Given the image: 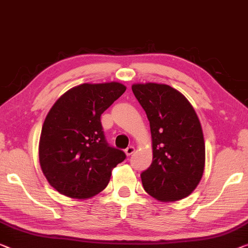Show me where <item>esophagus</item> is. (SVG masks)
<instances>
[{"label":"esophagus","instance_id":"34e87169","mask_svg":"<svg viewBox=\"0 0 248 248\" xmlns=\"http://www.w3.org/2000/svg\"><path fill=\"white\" fill-rule=\"evenodd\" d=\"M134 152H135L134 146H128V147H126V150H125V154L129 156V155H132L133 153H134Z\"/></svg>","mask_w":248,"mask_h":248}]
</instances>
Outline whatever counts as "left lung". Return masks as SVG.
<instances>
[{"instance_id": "8db88e82", "label": "left lung", "mask_w": 248, "mask_h": 248, "mask_svg": "<svg viewBox=\"0 0 248 248\" xmlns=\"http://www.w3.org/2000/svg\"><path fill=\"white\" fill-rule=\"evenodd\" d=\"M150 121L153 162L140 174L144 189L161 202L188 196L203 176L205 143L195 109L166 84H133Z\"/></svg>"}]
</instances>
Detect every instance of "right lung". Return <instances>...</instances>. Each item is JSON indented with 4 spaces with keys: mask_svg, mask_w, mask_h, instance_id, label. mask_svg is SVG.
Segmentation results:
<instances>
[{
    "mask_svg": "<svg viewBox=\"0 0 248 248\" xmlns=\"http://www.w3.org/2000/svg\"><path fill=\"white\" fill-rule=\"evenodd\" d=\"M126 86L119 82L84 83L64 93L42 126L39 158L52 187L71 199H89L108 186L123 151L111 147L101 115Z\"/></svg>",
    "mask_w": 248,
    "mask_h": 248,
    "instance_id": "right-lung-1",
    "label": "right lung"
}]
</instances>
